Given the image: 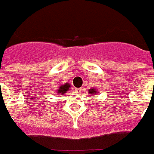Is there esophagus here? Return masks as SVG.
<instances>
[{
    "mask_svg": "<svg viewBox=\"0 0 154 154\" xmlns=\"http://www.w3.org/2000/svg\"><path fill=\"white\" fill-rule=\"evenodd\" d=\"M81 92V89L80 88H76L75 89V93H80Z\"/></svg>",
    "mask_w": 154,
    "mask_h": 154,
    "instance_id": "1",
    "label": "esophagus"
}]
</instances>
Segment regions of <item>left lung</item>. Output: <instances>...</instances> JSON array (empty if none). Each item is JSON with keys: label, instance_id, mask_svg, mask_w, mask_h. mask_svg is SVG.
Returning a JSON list of instances; mask_svg holds the SVG:
<instances>
[{"label": "left lung", "instance_id": "left-lung-1", "mask_svg": "<svg viewBox=\"0 0 154 154\" xmlns=\"http://www.w3.org/2000/svg\"><path fill=\"white\" fill-rule=\"evenodd\" d=\"M88 93L91 94V95H92V96H94V97H96V95L97 93V91L95 89V88H91V89L88 91Z\"/></svg>", "mask_w": 154, "mask_h": 154}]
</instances>
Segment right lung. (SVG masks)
<instances>
[{"label":"right lung","mask_w":154,"mask_h":154,"mask_svg":"<svg viewBox=\"0 0 154 154\" xmlns=\"http://www.w3.org/2000/svg\"><path fill=\"white\" fill-rule=\"evenodd\" d=\"M71 87V85L69 83H65V84H60L59 85V87H58V89L57 91V94L58 95V96H63V94L66 93L69 88Z\"/></svg>","instance_id":"obj_1"}]
</instances>
